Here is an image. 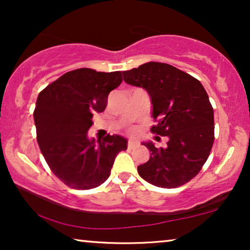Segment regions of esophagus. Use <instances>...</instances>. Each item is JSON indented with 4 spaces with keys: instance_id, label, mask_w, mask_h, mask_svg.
Masks as SVG:
<instances>
[{
    "instance_id": "34e87169",
    "label": "esophagus",
    "mask_w": 250,
    "mask_h": 250,
    "mask_svg": "<svg viewBox=\"0 0 250 250\" xmlns=\"http://www.w3.org/2000/svg\"><path fill=\"white\" fill-rule=\"evenodd\" d=\"M138 145H139V143L135 142V140H129V142H128V148L129 149L135 148V147H137Z\"/></svg>"
}]
</instances>
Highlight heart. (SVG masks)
Wrapping results in <instances>:
<instances>
[{
	"mask_svg": "<svg viewBox=\"0 0 250 250\" xmlns=\"http://www.w3.org/2000/svg\"><path fill=\"white\" fill-rule=\"evenodd\" d=\"M131 131H133V130H131Z\"/></svg>",
	"mask_w": 250,
	"mask_h": 250,
	"instance_id": "1",
	"label": "heart"
}]
</instances>
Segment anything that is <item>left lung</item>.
<instances>
[{"label": "left lung", "mask_w": 250, "mask_h": 250, "mask_svg": "<svg viewBox=\"0 0 250 250\" xmlns=\"http://www.w3.org/2000/svg\"><path fill=\"white\" fill-rule=\"evenodd\" d=\"M124 80L148 93L152 132L167 136V147L143 143L149 160L138 167L144 180L161 188H177L196 177L214 142V111L199 80L167 63L148 62L122 71Z\"/></svg>", "instance_id": "left-lung-1"}]
</instances>
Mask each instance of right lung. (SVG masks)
<instances>
[{
	"mask_svg": "<svg viewBox=\"0 0 250 250\" xmlns=\"http://www.w3.org/2000/svg\"><path fill=\"white\" fill-rule=\"evenodd\" d=\"M121 83L120 71L82 68L64 73L38 95L34 111L38 145L52 172L70 188L101 186L118 154L126 149L128 140L120 135L97 143L87 135L93 115L105 110L108 94Z\"/></svg>",
	"mask_w": 250,
	"mask_h": 250,
	"instance_id": "right-lung-1",
	"label": "right lung"
}]
</instances>
